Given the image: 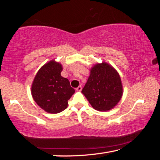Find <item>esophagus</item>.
<instances>
[{"instance_id": "esophagus-1", "label": "esophagus", "mask_w": 160, "mask_h": 160, "mask_svg": "<svg viewBox=\"0 0 160 160\" xmlns=\"http://www.w3.org/2000/svg\"><path fill=\"white\" fill-rule=\"evenodd\" d=\"M76 90H77L78 92H80L81 90H82V86L80 85L79 87H78V88H76Z\"/></svg>"}]
</instances>
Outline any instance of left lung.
<instances>
[{"label":"left lung","mask_w":160,"mask_h":160,"mask_svg":"<svg viewBox=\"0 0 160 160\" xmlns=\"http://www.w3.org/2000/svg\"><path fill=\"white\" fill-rule=\"evenodd\" d=\"M90 76L82 93L94 109L107 112L114 108L123 96L120 75L107 62L96 63L91 68Z\"/></svg>","instance_id":"obj_1"}]
</instances>
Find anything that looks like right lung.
Masks as SVG:
<instances>
[{"label":"right lung","mask_w":160,"mask_h":160,"mask_svg":"<svg viewBox=\"0 0 160 160\" xmlns=\"http://www.w3.org/2000/svg\"><path fill=\"white\" fill-rule=\"evenodd\" d=\"M61 63L51 60L38 70L31 87L32 98L46 112L58 113L68 107V100L75 93L69 80L61 76Z\"/></svg>","instance_id":"right-lung-1"}]
</instances>
